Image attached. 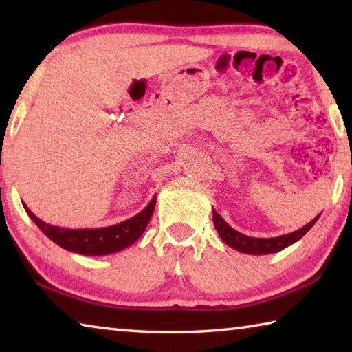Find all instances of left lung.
Masks as SVG:
<instances>
[{
  "label": "left lung",
  "mask_w": 352,
  "mask_h": 352,
  "mask_svg": "<svg viewBox=\"0 0 352 352\" xmlns=\"http://www.w3.org/2000/svg\"><path fill=\"white\" fill-rule=\"evenodd\" d=\"M318 217L320 214L314 220H311L306 226L294 231V233L278 236V237H269V239H259V237H250L239 233V231H236L234 228H231V226L225 222L223 217L220 216V214H217L216 210H212L214 226H216L220 239H222L226 245H230L231 248L247 254H270V253L281 252V250H284L285 247H289L296 241H300L301 237L315 225Z\"/></svg>",
  "instance_id": "1"
}]
</instances>
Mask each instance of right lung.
<instances>
[{
    "instance_id": "right-lung-1",
    "label": "right lung",
    "mask_w": 352,
    "mask_h": 352,
    "mask_svg": "<svg viewBox=\"0 0 352 352\" xmlns=\"http://www.w3.org/2000/svg\"><path fill=\"white\" fill-rule=\"evenodd\" d=\"M155 204H157V195H153L151 204L132 219L124 220V222L111 226H105V228L87 230H68L50 225L35 216L25 204H23V206H25L26 212L34 220L35 225L43 231L45 236L50 237L57 245L68 250V252L79 254L104 256L121 252V250L127 248L140 239V236L144 233L148 220L152 217Z\"/></svg>"
}]
</instances>
